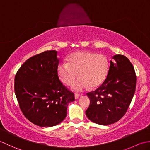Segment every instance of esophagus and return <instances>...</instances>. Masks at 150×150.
Instances as JSON below:
<instances>
[{"label":"esophagus","instance_id":"34e87169","mask_svg":"<svg viewBox=\"0 0 150 150\" xmlns=\"http://www.w3.org/2000/svg\"><path fill=\"white\" fill-rule=\"evenodd\" d=\"M79 96H80V94H79L78 93H75V99H78Z\"/></svg>","mask_w":150,"mask_h":150}]
</instances>
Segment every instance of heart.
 <instances>
[{
    "label": "heart",
    "instance_id": "b5f03b06",
    "mask_svg": "<svg viewBox=\"0 0 150 150\" xmlns=\"http://www.w3.org/2000/svg\"><path fill=\"white\" fill-rule=\"evenodd\" d=\"M110 68L109 60L103 54L81 50L73 52L67 57V63L60 62L57 67L58 76L63 84L71 85L72 88L81 92L100 86L108 77Z\"/></svg>",
    "mask_w": 150,
    "mask_h": 150
}]
</instances>
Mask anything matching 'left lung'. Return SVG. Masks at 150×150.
Listing matches in <instances>:
<instances>
[{"label":"left lung","mask_w":150,"mask_h":150,"mask_svg":"<svg viewBox=\"0 0 150 150\" xmlns=\"http://www.w3.org/2000/svg\"><path fill=\"white\" fill-rule=\"evenodd\" d=\"M110 62L108 77L100 86L87 93L90 105L85 111L94 123L114 124L123 117L129 108L136 88L135 69L123 55H115Z\"/></svg>","instance_id":"obj_1"}]
</instances>
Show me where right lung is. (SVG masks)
I'll return each instance as SVG.
<instances>
[{
	"label": "right lung",
	"instance_id": "right-lung-1",
	"mask_svg": "<svg viewBox=\"0 0 150 150\" xmlns=\"http://www.w3.org/2000/svg\"><path fill=\"white\" fill-rule=\"evenodd\" d=\"M57 54L56 50H48L32 56L15 77V93L21 111L29 121L41 127L61 123L67 116L69 103L75 100L74 93L58 76Z\"/></svg>",
	"mask_w": 150,
	"mask_h": 150
}]
</instances>
